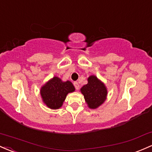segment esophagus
Listing matches in <instances>:
<instances>
[{
  "label": "esophagus",
  "instance_id": "obj_1",
  "mask_svg": "<svg viewBox=\"0 0 152 152\" xmlns=\"http://www.w3.org/2000/svg\"><path fill=\"white\" fill-rule=\"evenodd\" d=\"M73 85H74L75 88H76V90L79 89V83L77 82V81H75V82H73Z\"/></svg>",
  "mask_w": 152,
  "mask_h": 152
}]
</instances>
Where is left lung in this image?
Instances as JSON below:
<instances>
[{
    "instance_id": "8db88e82",
    "label": "left lung",
    "mask_w": 152,
    "mask_h": 152,
    "mask_svg": "<svg viewBox=\"0 0 152 152\" xmlns=\"http://www.w3.org/2000/svg\"><path fill=\"white\" fill-rule=\"evenodd\" d=\"M81 91L91 109H95L100 106L106 99L107 94L104 84L95 76H91L88 78V84L81 88Z\"/></svg>"
}]
</instances>
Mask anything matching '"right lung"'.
I'll use <instances>...</instances> for the list:
<instances>
[{
  "mask_svg": "<svg viewBox=\"0 0 152 152\" xmlns=\"http://www.w3.org/2000/svg\"><path fill=\"white\" fill-rule=\"evenodd\" d=\"M74 86L71 81H63L58 77H53L41 88L40 94L45 104L50 109H58L62 106L66 95L73 92Z\"/></svg>",
  "mask_w": 152,
  "mask_h": 152,
  "instance_id": "add662e5",
  "label": "right lung"
}]
</instances>
